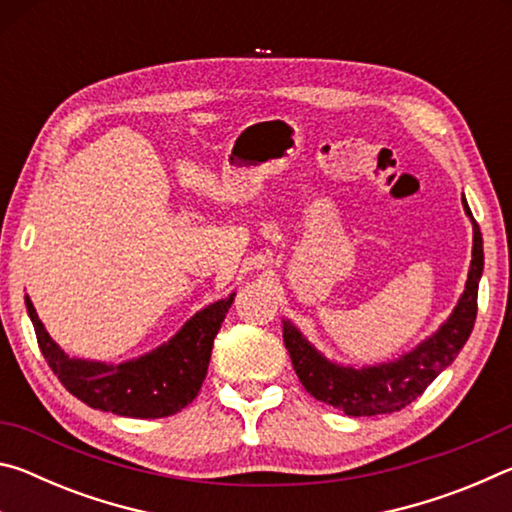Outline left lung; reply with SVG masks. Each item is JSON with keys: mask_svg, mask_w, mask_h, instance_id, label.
I'll return each instance as SVG.
<instances>
[{"mask_svg": "<svg viewBox=\"0 0 512 512\" xmlns=\"http://www.w3.org/2000/svg\"><path fill=\"white\" fill-rule=\"evenodd\" d=\"M463 210L470 216L474 232L472 262L463 296L458 298V305L445 323L400 359L363 368L334 363L320 354L291 320H284V345L289 350L293 370L309 395L354 418L395 413L418 400L424 388L456 359L472 334L483 273V237L465 196Z\"/></svg>", "mask_w": 512, "mask_h": 512, "instance_id": "left-lung-1", "label": "left lung"}]
</instances>
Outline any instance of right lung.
Wrapping results in <instances>:
<instances>
[{
    "mask_svg": "<svg viewBox=\"0 0 512 512\" xmlns=\"http://www.w3.org/2000/svg\"><path fill=\"white\" fill-rule=\"evenodd\" d=\"M235 293L198 311L160 348L137 359L103 363L76 359L51 339L27 296V311L49 368L69 393L92 409L124 418H167L194 400L210 366L214 336Z\"/></svg>",
    "mask_w": 512,
    "mask_h": 512,
    "instance_id": "1",
    "label": "right lung"
}]
</instances>
